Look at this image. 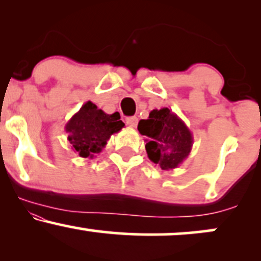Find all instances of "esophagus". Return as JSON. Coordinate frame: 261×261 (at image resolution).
Masks as SVG:
<instances>
[{"label":"esophagus","instance_id":"obj_1","mask_svg":"<svg viewBox=\"0 0 261 261\" xmlns=\"http://www.w3.org/2000/svg\"><path fill=\"white\" fill-rule=\"evenodd\" d=\"M137 122H139V119L136 116H130V118H126V124L131 127H136Z\"/></svg>","mask_w":261,"mask_h":261}]
</instances>
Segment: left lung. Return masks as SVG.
Instances as JSON below:
<instances>
[{
    "label": "left lung",
    "mask_w": 261,
    "mask_h": 261,
    "mask_svg": "<svg viewBox=\"0 0 261 261\" xmlns=\"http://www.w3.org/2000/svg\"><path fill=\"white\" fill-rule=\"evenodd\" d=\"M141 135H145L146 152L161 169H175L188 158L193 148V134L185 122L168 108L153 109L148 119L139 122Z\"/></svg>",
    "instance_id": "obj_1"
}]
</instances>
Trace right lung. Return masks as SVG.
Segmentation results:
<instances>
[{"instance_id":"right-lung-1","label":"right lung","mask_w":261,"mask_h":261,"mask_svg":"<svg viewBox=\"0 0 261 261\" xmlns=\"http://www.w3.org/2000/svg\"><path fill=\"white\" fill-rule=\"evenodd\" d=\"M124 126L118 112L107 114L88 100L67 121L65 130L73 151L82 158H93L106 147L110 136Z\"/></svg>"}]
</instances>
